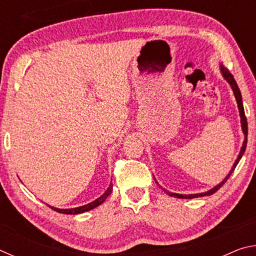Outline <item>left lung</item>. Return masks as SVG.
I'll list each match as a JSON object with an SVG mask.
<instances>
[{
  "label": "left lung",
  "instance_id": "1",
  "mask_svg": "<svg viewBox=\"0 0 256 256\" xmlns=\"http://www.w3.org/2000/svg\"><path fill=\"white\" fill-rule=\"evenodd\" d=\"M220 68H222V76H224V79H226L229 84H230L232 86V89L234 94H235V97H236V100H237V104H238V108H240V122H242V132H244L245 134V140H244V144H242V146L240 149V156H238V158L236 159L235 164H234V166L232 168V170L229 174L226 176V178H224L222 183H220L219 185H216V188H214L210 190H208V192L206 193H200V194H190V196H183V194H176V193H172V192H167V190H164L168 196H174V198H198V196H212V194L216 193V190H218L222 186L226 183L227 180L230 177V175L232 174V172L235 170V168L237 166L238 162H240L242 156L244 154L245 152V149H246V144H248V120H246V116H245V112H244V107H242V94H240V88H238V86L236 84L235 79H234V76L230 73V71L228 70V68L226 66H220Z\"/></svg>",
  "mask_w": 256,
  "mask_h": 256
}]
</instances>
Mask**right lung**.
I'll list each match as a JSON object with an SVG mask.
<instances>
[{"label":"right lung","mask_w":256,"mask_h":256,"mask_svg":"<svg viewBox=\"0 0 256 256\" xmlns=\"http://www.w3.org/2000/svg\"><path fill=\"white\" fill-rule=\"evenodd\" d=\"M112 184L110 185V188H107V190L105 193L102 194L100 198H98L97 200L92 201V203H88V204L86 206H82L79 208H74V209H58V208H53L50 206L52 209L55 210L56 212H60V214H82V212H86V211H89V210H92L94 208L100 206L102 203H104V201L106 200L108 198V196L112 193Z\"/></svg>","instance_id":"add662e5"}]
</instances>
